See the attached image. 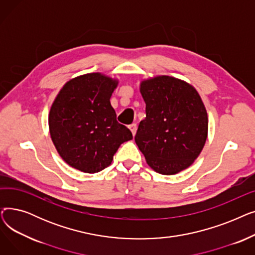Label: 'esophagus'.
Here are the masks:
<instances>
[{
  "label": "esophagus",
  "mask_w": 255,
  "mask_h": 255,
  "mask_svg": "<svg viewBox=\"0 0 255 255\" xmlns=\"http://www.w3.org/2000/svg\"><path fill=\"white\" fill-rule=\"evenodd\" d=\"M129 129L131 130V132H132V134L133 135H135V133H136V130H137V125L136 124H131V125H129Z\"/></svg>",
  "instance_id": "34e87169"
}]
</instances>
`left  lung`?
Masks as SVG:
<instances>
[{"label": "left lung", "instance_id": "1", "mask_svg": "<svg viewBox=\"0 0 255 255\" xmlns=\"http://www.w3.org/2000/svg\"><path fill=\"white\" fill-rule=\"evenodd\" d=\"M145 118L135 142L146 163L162 175L190 166L208 135V115L196 90L171 76H157L140 84Z\"/></svg>", "mask_w": 255, "mask_h": 255}]
</instances>
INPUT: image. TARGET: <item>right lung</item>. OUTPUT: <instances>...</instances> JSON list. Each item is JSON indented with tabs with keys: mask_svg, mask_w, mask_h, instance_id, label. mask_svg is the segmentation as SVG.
<instances>
[{
	"mask_svg": "<svg viewBox=\"0 0 255 255\" xmlns=\"http://www.w3.org/2000/svg\"><path fill=\"white\" fill-rule=\"evenodd\" d=\"M118 82L89 73L66 83L53 101L49 132L60 156L70 166L88 173L111 165L131 131L117 121L111 97Z\"/></svg>",
	"mask_w": 255,
	"mask_h": 255,
	"instance_id": "add662e5",
	"label": "right lung"
}]
</instances>
